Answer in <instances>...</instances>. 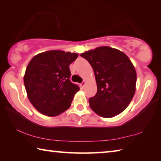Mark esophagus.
Here are the masks:
<instances>
[{
  "label": "esophagus",
  "mask_w": 161,
  "mask_h": 161,
  "mask_svg": "<svg viewBox=\"0 0 161 161\" xmlns=\"http://www.w3.org/2000/svg\"><path fill=\"white\" fill-rule=\"evenodd\" d=\"M85 81H84L82 83L80 84V88L81 89H83L84 86H85Z\"/></svg>",
  "instance_id": "obj_1"
}]
</instances>
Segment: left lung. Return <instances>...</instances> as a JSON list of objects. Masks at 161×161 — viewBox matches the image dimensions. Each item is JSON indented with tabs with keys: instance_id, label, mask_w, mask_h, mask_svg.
<instances>
[{
	"instance_id": "8db88e82",
	"label": "left lung",
	"mask_w": 161,
	"mask_h": 161,
	"mask_svg": "<svg viewBox=\"0 0 161 161\" xmlns=\"http://www.w3.org/2000/svg\"><path fill=\"white\" fill-rule=\"evenodd\" d=\"M93 68L97 86L89 99L92 109L103 117L120 114L129 105L135 92L136 71L125 53L116 48L99 47L81 53Z\"/></svg>"
}]
</instances>
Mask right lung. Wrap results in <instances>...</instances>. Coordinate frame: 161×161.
Masks as SVG:
<instances>
[{
	"label": "right lung",
	"instance_id": "right-lung-1",
	"mask_svg": "<svg viewBox=\"0 0 161 161\" xmlns=\"http://www.w3.org/2000/svg\"><path fill=\"white\" fill-rule=\"evenodd\" d=\"M76 53L52 50L36 55L28 64L24 81L28 98L42 114L54 117L69 108L80 87L71 82L69 65Z\"/></svg>",
	"mask_w": 161,
	"mask_h": 161
}]
</instances>
